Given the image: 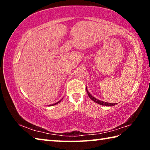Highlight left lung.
Here are the masks:
<instances>
[{"label":"left lung","mask_w":150,"mask_h":150,"mask_svg":"<svg viewBox=\"0 0 150 150\" xmlns=\"http://www.w3.org/2000/svg\"><path fill=\"white\" fill-rule=\"evenodd\" d=\"M86 90H87V93L88 94V96H89V98H91V100H93L94 102H95L96 103H98L100 105H103V106H115L116 105H117V103H106V102H104V101H101V100H99L98 99H96V98H95L94 96L91 95V94L88 92V90H87V88L86 87Z\"/></svg>","instance_id":"8db88e82"}]
</instances>
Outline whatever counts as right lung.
Wrapping results in <instances>:
<instances>
[{"instance_id": "1", "label": "right lung", "mask_w": 150, "mask_h": 150, "mask_svg": "<svg viewBox=\"0 0 150 150\" xmlns=\"http://www.w3.org/2000/svg\"><path fill=\"white\" fill-rule=\"evenodd\" d=\"M61 101H62V100H59V101H58V102H57V103H55V104H53V105H49V106H54V105H57V104H58V103H60Z\"/></svg>"}]
</instances>
